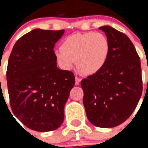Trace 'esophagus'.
I'll list each match as a JSON object with an SVG mask.
<instances>
[{
	"mask_svg": "<svg viewBox=\"0 0 148 148\" xmlns=\"http://www.w3.org/2000/svg\"><path fill=\"white\" fill-rule=\"evenodd\" d=\"M80 81H81V79H79V78H78L77 77H75V85L76 86H78V85L79 84V82H80Z\"/></svg>",
	"mask_w": 148,
	"mask_h": 148,
	"instance_id": "1",
	"label": "esophagus"
}]
</instances>
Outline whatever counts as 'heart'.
Listing matches in <instances>:
<instances>
[{
    "label": "heart",
    "mask_w": 148,
    "mask_h": 148,
    "mask_svg": "<svg viewBox=\"0 0 148 148\" xmlns=\"http://www.w3.org/2000/svg\"><path fill=\"white\" fill-rule=\"evenodd\" d=\"M60 49L54 51V56L62 69L71 70L77 61L78 70L90 76L99 73L105 67L110 46L106 35L88 32L68 36L62 40Z\"/></svg>",
    "instance_id": "heart-1"
}]
</instances>
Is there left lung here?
<instances>
[{
    "instance_id": "obj_1",
    "label": "left lung",
    "mask_w": 148,
    "mask_h": 148,
    "mask_svg": "<svg viewBox=\"0 0 148 148\" xmlns=\"http://www.w3.org/2000/svg\"><path fill=\"white\" fill-rule=\"evenodd\" d=\"M107 36L110 50L106 66L81 81L83 105L89 122L109 128L119 125L135 110L142 92L139 57L126 34L114 28H99Z\"/></svg>"
}]
</instances>
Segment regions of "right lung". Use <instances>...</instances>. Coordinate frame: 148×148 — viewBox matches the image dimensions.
Returning <instances> with one entry per match:
<instances>
[{
	"label": "right lung",
	"mask_w": 148,
	"mask_h": 148,
	"mask_svg": "<svg viewBox=\"0 0 148 148\" xmlns=\"http://www.w3.org/2000/svg\"><path fill=\"white\" fill-rule=\"evenodd\" d=\"M64 32H29L15 42L8 61L12 110L24 125L39 132L62 125L65 105L75 83L71 71L58 69L54 56V45Z\"/></svg>",
	"instance_id": "obj_1"
}]
</instances>
